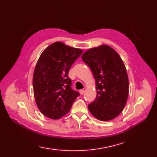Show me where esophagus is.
<instances>
[{
    "label": "esophagus",
    "mask_w": 157,
    "mask_h": 157,
    "mask_svg": "<svg viewBox=\"0 0 157 157\" xmlns=\"http://www.w3.org/2000/svg\"><path fill=\"white\" fill-rule=\"evenodd\" d=\"M79 93H80V94H83L84 93H85V90H83V89L80 90H79Z\"/></svg>",
    "instance_id": "obj_1"
}]
</instances>
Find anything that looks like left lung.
Returning a JSON list of instances; mask_svg holds the SVG:
<instances>
[{"instance_id": "left-lung-1", "label": "left lung", "mask_w": 157, "mask_h": 157, "mask_svg": "<svg viewBox=\"0 0 157 157\" xmlns=\"http://www.w3.org/2000/svg\"><path fill=\"white\" fill-rule=\"evenodd\" d=\"M82 59L90 68L96 81L97 97L88 106L97 119L107 121L124 108L128 94V78L120 56L108 45L88 50Z\"/></svg>"}]
</instances>
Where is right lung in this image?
<instances>
[{"instance_id":"obj_1","label":"right lung","mask_w":157,"mask_h":157,"mask_svg":"<svg viewBox=\"0 0 157 157\" xmlns=\"http://www.w3.org/2000/svg\"><path fill=\"white\" fill-rule=\"evenodd\" d=\"M82 51L60 42L51 44L42 53L34 68L33 85L40 111L52 119L68 113L80 94L71 88L68 71Z\"/></svg>"}]
</instances>
